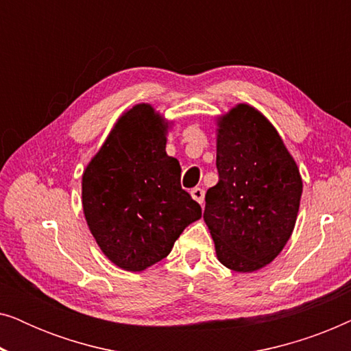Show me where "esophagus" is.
Masks as SVG:
<instances>
[{"label":"esophagus","mask_w":351,"mask_h":351,"mask_svg":"<svg viewBox=\"0 0 351 351\" xmlns=\"http://www.w3.org/2000/svg\"><path fill=\"white\" fill-rule=\"evenodd\" d=\"M191 198H193L196 203H199L201 206H203V203H204V190L199 189V186H196V189L191 190Z\"/></svg>","instance_id":"34e87169"}]
</instances>
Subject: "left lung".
Wrapping results in <instances>:
<instances>
[{
	"instance_id": "left-lung-1",
	"label": "left lung",
	"mask_w": 351,
	"mask_h": 351,
	"mask_svg": "<svg viewBox=\"0 0 351 351\" xmlns=\"http://www.w3.org/2000/svg\"><path fill=\"white\" fill-rule=\"evenodd\" d=\"M219 184L203 219L219 262L252 273L275 261L294 232L302 196L297 162L275 126L249 104L217 117Z\"/></svg>"
}]
</instances>
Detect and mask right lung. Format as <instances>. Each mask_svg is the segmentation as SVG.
Segmentation results:
<instances>
[{
	"label": "right lung",
	"instance_id": "right-lung-1",
	"mask_svg": "<svg viewBox=\"0 0 351 351\" xmlns=\"http://www.w3.org/2000/svg\"><path fill=\"white\" fill-rule=\"evenodd\" d=\"M172 121L150 104L124 112L81 180L83 213L114 265L143 271L171 252L201 206L180 186V165L166 153Z\"/></svg>",
	"mask_w": 351,
	"mask_h": 351
}]
</instances>
